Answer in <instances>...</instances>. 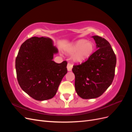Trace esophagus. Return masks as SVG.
<instances>
[{"mask_svg": "<svg viewBox=\"0 0 132 132\" xmlns=\"http://www.w3.org/2000/svg\"><path fill=\"white\" fill-rule=\"evenodd\" d=\"M72 68H73V65L71 64V63H68L67 64V69L68 71H71V69H72Z\"/></svg>", "mask_w": 132, "mask_h": 132, "instance_id": "1", "label": "esophagus"}]
</instances>
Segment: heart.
Instances as JSON below:
<instances>
[{
    "label": "heart",
    "instance_id": "heart-1",
    "mask_svg": "<svg viewBox=\"0 0 132 132\" xmlns=\"http://www.w3.org/2000/svg\"><path fill=\"white\" fill-rule=\"evenodd\" d=\"M94 49L93 43L81 39L69 47L67 51L69 53H73L76 51L73 56L74 60L77 62H82L90 56Z\"/></svg>",
    "mask_w": 132,
    "mask_h": 132
}]
</instances>
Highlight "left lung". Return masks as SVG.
Here are the masks:
<instances>
[{"mask_svg":"<svg viewBox=\"0 0 132 132\" xmlns=\"http://www.w3.org/2000/svg\"><path fill=\"white\" fill-rule=\"evenodd\" d=\"M93 37L98 49L72 69L76 92L84 99L97 98L103 94L113 81L116 65V57L110 43L98 36Z\"/></svg>","mask_w":132,"mask_h":132,"instance_id":"1","label":"left lung"}]
</instances>
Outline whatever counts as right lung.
<instances>
[{
	"mask_svg": "<svg viewBox=\"0 0 132 132\" xmlns=\"http://www.w3.org/2000/svg\"><path fill=\"white\" fill-rule=\"evenodd\" d=\"M58 52L52 40L32 37L23 42L15 60L17 79L21 88L36 100L53 98L63 78L67 73V62L57 63Z\"/></svg>",
	"mask_w": 132,
	"mask_h": 132,
	"instance_id": "right-lung-1",
	"label": "right lung"
}]
</instances>
